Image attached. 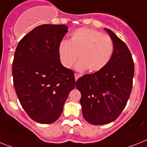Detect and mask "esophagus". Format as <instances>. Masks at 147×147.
Segmentation results:
<instances>
[{
    "mask_svg": "<svg viewBox=\"0 0 147 147\" xmlns=\"http://www.w3.org/2000/svg\"><path fill=\"white\" fill-rule=\"evenodd\" d=\"M81 76V75H79V74L78 73H75V78H76V81H77L78 78Z\"/></svg>",
    "mask_w": 147,
    "mask_h": 147,
    "instance_id": "esophagus-1",
    "label": "esophagus"
}]
</instances>
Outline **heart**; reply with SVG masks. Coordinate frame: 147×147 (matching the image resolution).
<instances>
[{
	"label": "heart",
	"mask_w": 147,
	"mask_h": 147,
	"mask_svg": "<svg viewBox=\"0 0 147 147\" xmlns=\"http://www.w3.org/2000/svg\"><path fill=\"white\" fill-rule=\"evenodd\" d=\"M113 50V40L109 36L90 28L76 30L69 42L62 41L58 46L60 62L69 69L78 59L76 69L96 72L102 69L109 61Z\"/></svg>",
	"instance_id": "1"
}]
</instances>
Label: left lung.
Here are the masks:
<instances>
[{
  "label": "left lung",
  "mask_w": 147,
  "mask_h": 147,
  "mask_svg": "<svg viewBox=\"0 0 147 147\" xmlns=\"http://www.w3.org/2000/svg\"><path fill=\"white\" fill-rule=\"evenodd\" d=\"M105 30L113 42L111 57L102 69L76 81L81 93L82 115L92 125H105L117 119L132 89L134 65L130 51L113 31Z\"/></svg>",
  "instance_id": "obj_1"
}]
</instances>
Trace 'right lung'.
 I'll return each mask as SVG.
<instances>
[{"label":"right lung","instance_id":"1","mask_svg":"<svg viewBox=\"0 0 147 147\" xmlns=\"http://www.w3.org/2000/svg\"><path fill=\"white\" fill-rule=\"evenodd\" d=\"M68 32L64 24H42L18 42L13 62V84L22 108L33 120L55 122L76 87L73 71L60 63L58 46Z\"/></svg>","mask_w":147,"mask_h":147}]
</instances>
